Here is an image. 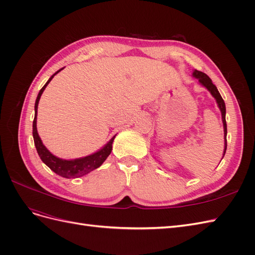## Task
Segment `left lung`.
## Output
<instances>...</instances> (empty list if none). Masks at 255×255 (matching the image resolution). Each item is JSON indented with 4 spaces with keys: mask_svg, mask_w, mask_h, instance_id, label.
Masks as SVG:
<instances>
[{
    "mask_svg": "<svg viewBox=\"0 0 255 255\" xmlns=\"http://www.w3.org/2000/svg\"><path fill=\"white\" fill-rule=\"evenodd\" d=\"M192 76H194L195 79H197L199 81V83L201 84L203 87H205L208 91L211 92V95L215 98L216 103H217L219 110L221 112V118H222V123H223V132H225V149H223V156H225L226 151H227V133H228L227 132L226 104H225V101H223L222 97L220 96L217 87L215 86V85L212 82V80L208 78V76L205 73H203L201 71H198V70H194V72H192ZM223 156H222V158H223Z\"/></svg>",
    "mask_w": 255,
    "mask_h": 255,
    "instance_id": "8db88e82",
    "label": "left lung"
}]
</instances>
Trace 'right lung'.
<instances>
[{
    "instance_id": "add662e5",
    "label": "right lung",
    "mask_w": 255,
    "mask_h": 255,
    "mask_svg": "<svg viewBox=\"0 0 255 255\" xmlns=\"http://www.w3.org/2000/svg\"><path fill=\"white\" fill-rule=\"evenodd\" d=\"M63 69H59L57 72H55L51 76L49 81L45 83V85L40 89L39 94L37 96L36 102H35V118L33 121V137H34V142H35L36 150L38 152V155H39V157L41 158L43 163L56 174L63 177H67V179H74V177H80L91 172L92 170H95V169L99 168L104 163L105 159L109 157V155L112 152L113 141L115 139L116 135L97 152L90 154V155L80 157V158H74V159L59 158L45 148V145L42 143L41 138L39 137V134L37 132L38 103H39L40 97L42 95V92L44 91L45 87L48 86V84L51 82V80L54 78V76H55L59 71L63 70Z\"/></svg>"
}]
</instances>
